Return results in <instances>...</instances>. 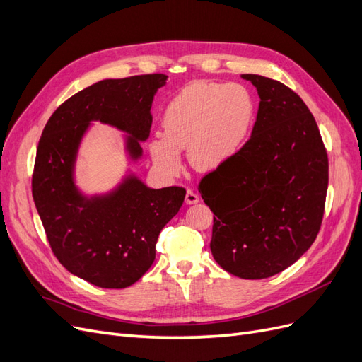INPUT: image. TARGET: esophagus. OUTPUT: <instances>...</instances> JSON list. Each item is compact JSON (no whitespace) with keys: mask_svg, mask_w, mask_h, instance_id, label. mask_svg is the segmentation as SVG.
I'll return each instance as SVG.
<instances>
[{"mask_svg":"<svg viewBox=\"0 0 362 362\" xmlns=\"http://www.w3.org/2000/svg\"><path fill=\"white\" fill-rule=\"evenodd\" d=\"M199 202V194L193 192L192 189H187V192H185V204H198Z\"/></svg>","mask_w":362,"mask_h":362,"instance_id":"34e87169","label":"esophagus"}]
</instances>
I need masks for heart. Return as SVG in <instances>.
I'll return each instance as SVG.
<instances>
[{
  "label": "heart",
  "mask_w": 362,
  "mask_h": 362,
  "mask_svg": "<svg viewBox=\"0 0 362 362\" xmlns=\"http://www.w3.org/2000/svg\"><path fill=\"white\" fill-rule=\"evenodd\" d=\"M254 119L255 104L245 86L192 83L164 108L163 134L151 140V157L169 177L182 170L181 149L196 170L218 169L243 149Z\"/></svg>",
  "instance_id": "1"
}]
</instances>
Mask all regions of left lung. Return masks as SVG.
<instances>
[{"label": "left lung", "mask_w": 362, "mask_h": 362, "mask_svg": "<svg viewBox=\"0 0 362 362\" xmlns=\"http://www.w3.org/2000/svg\"><path fill=\"white\" fill-rule=\"evenodd\" d=\"M259 107L240 154L199 182L214 213L211 254L243 279H264L298 261L320 231L329 181L319 127L300 96L281 81L243 74Z\"/></svg>", "instance_id": "8db88e82"}]
</instances>
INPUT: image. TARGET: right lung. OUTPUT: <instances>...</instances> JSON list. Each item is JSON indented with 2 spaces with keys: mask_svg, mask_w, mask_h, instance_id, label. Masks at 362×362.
Segmentation results:
<instances>
[{
  "mask_svg": "<svg viewBox=\"0 0 362 362\" xmlns=\"http://www.w3.org/2000/svg\"><path fill=\"white\" fill-rule=\"evenodd\" d=\"M168 75L146 74L103 80L64 101L42 131L31 192L52 254L74 275L103 288H125L156 259L161 229L180 211L185 189H148L128 178L108 198L86 201L74 187L76 146L90 120H101L133 137L128 148L141 156L149 136L151 107Z\"/></svg>",
  "mask_w": 362,
  "mask_h": 362,
  "instance_id": "add662e5",
  "label": "right lung"
}]
</instances>
